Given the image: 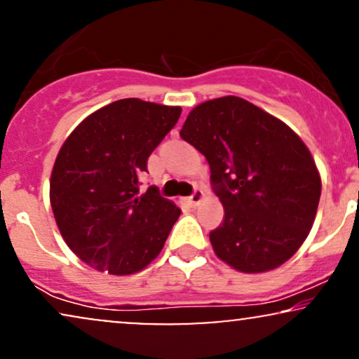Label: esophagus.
<instances>
[{
    "mask_svg": "<svg viewBox=\"0 0 359 359\" xmlns=\"http://www.w3.org/2000/svg\"><path fill=\"white\" fill-rule=\"evenodd\" d=\"M203 196H205V194H203L201 189H194L191 196L188 198V203H189V205H191V206H198V205H200V203H201Z\"/></svg>",
    "mask_w": 359,
    "mask_h": 359,
    "instance_id": "obj_1",
    "label": "esophagus"
}]
</instances>
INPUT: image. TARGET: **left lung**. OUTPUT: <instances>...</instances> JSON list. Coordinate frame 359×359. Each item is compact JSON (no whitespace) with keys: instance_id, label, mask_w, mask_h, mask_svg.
Segmentation results:
<instances>
[{"instance_id":"left-lung-1","label":"left lung","mask_w":359,"mask_h":359,"mask_svg":"<svg viewBox=\"0 0 359 359\" xmlns=\"http://www.w3.org/2000/svg\"><path fill=\"white\" fill-rule=\"evenodd\" d=\"M180 136L205 154L224 218L210 233L219 259L241 273L278 268L306 240L321 196L315 159L278 118L238 96L193 109Z\"/></svg>"}]
</instances>
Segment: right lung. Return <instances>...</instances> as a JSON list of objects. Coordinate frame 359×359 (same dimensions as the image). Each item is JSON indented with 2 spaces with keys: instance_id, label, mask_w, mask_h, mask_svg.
I'll return each instance as SVG.
<instances>
[{
  "instance_id": "obj_1",
  "label": "right lung",
  "mask_w": 359,
  "mask_h": 359,
  "mask_svg": "<svg viewBox=\"0 0 359 359\" xmlns=\"http://www.w3.org/2000/svg\"><path fill=\"white\" fill-rule=\"evenodd\" d=\"M180 114L178 106L119 100L90 114L61 146L51 208L66 245L91 268L138 273L165 246L181 211L156 187L141 194L140 176Z\"/></svg>"
}]
</instances>
